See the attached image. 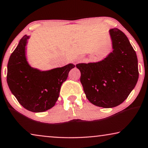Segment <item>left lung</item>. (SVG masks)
<instances>
[{"label":"left lung","mask_w":148,"mask_h":148,"mask_svg":"<svg viewBox=\"0 0 148 148\" xmlns=\"http://www.w3.org/2000/svg\"><path fill=\"white\" fill-rule=\"evenodd\" d=\"M112 52L97 62L77 64L86 98L103 108L119 106L127 98L139 78L136 52L118 28L109 30Z\"/></svg>","instance_id":"obj_1"}]
</instances>
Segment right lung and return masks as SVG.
I'll list each match as a JSON object with an SVG mask.
<instances>
[{"label":"right lung","instance_id":"obj_1","mask_svg":"<svg viewBox=\"0 0 148 148\" xmlns=\"http://www.w3.org/2000/svg\"><path fill=\"white\" fill-rule=\"evenodd\" d=\"M29 36L25 35L10 56L7 81L10 90L23 108L34 112L48 110L55 105L60 87L68 77L73 64L42 71L32 68L25 56Z\"/></svg>","mask_w":148,"mask_h":148}]
</instances>
